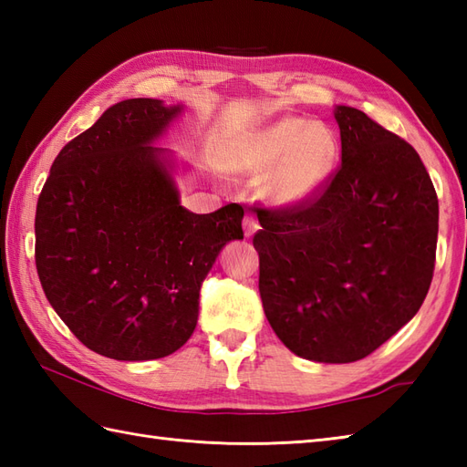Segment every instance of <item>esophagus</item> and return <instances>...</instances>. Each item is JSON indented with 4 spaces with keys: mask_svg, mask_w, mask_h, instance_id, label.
Segmentation results:
<instances>
[{
    "mask_svg": "<svg viewBox=\"0 0 467 467\" xmlns=\"http://www.w3.org/2000/svg\"><path fill=\"white\" fill-rule=\"evenodd\" d=\"M259 223H256V218L254 216H251V214H246L244 216V221H243V231H244V236H253L256 231H259Z\"/></svg>",
    "mask_w": 467,
    "mask_h": 467,
    "instance_id": "esophagus-1",
    "label": "esophagus"
}]
</instances>
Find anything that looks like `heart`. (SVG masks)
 <instances>
[{"mask_svg": "<svg viewBox=\"0 0 467 467\" xmlns=\"http://www.w3.org/2000/svg\"><path fill=\"white\" fill-rule=\"evenodd\" d=\"M335 138L329 128L305 118L283 116L246 134L236 144L231 174L239 181H263V196L273 206L311 202L331 178Z\"/></svg>", "mask_w": 467, "mask_h": 467, "instance_id": "obj_1", "label": "heart"}]
</instances>
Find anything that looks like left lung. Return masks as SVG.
<instances>
[{
  "mask_svg": "<svg viewBox=\"0 0 467 467\" xmlns=\"http://www.w3.org/2000/svg\"><path fill=\"white\" fill-rule=\"evenodd\" d=\"M341 166L306 206L259 213V293L286 349L351 363L408 325L430 291L438 196L420 154L365 112L335 106Z\"/></svg>",
  "mask_w": 467,
  "mask_h": 467,
  "instance_id": "1",
  "label": "left lung"
}]
</instances>
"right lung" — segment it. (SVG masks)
<instances>
[{"label": "right lung", "mask_w": 467, "mask_h": 467, "mask_svg": "<svg viewBox=\"0 0 467 467\" xmlns=\"http://www.w3.org/2000/svg\"><path fill=\"white\" fill-rule=\"evenodd\" d=\"M182 104H114L67 142L36 211V266L49 305L88 349L150 361L191 339L201 285L244 211L194 214L178 176L191 166L154 146Z\"/></svg>", "instance_id": "obj_1"}]
</instances>
